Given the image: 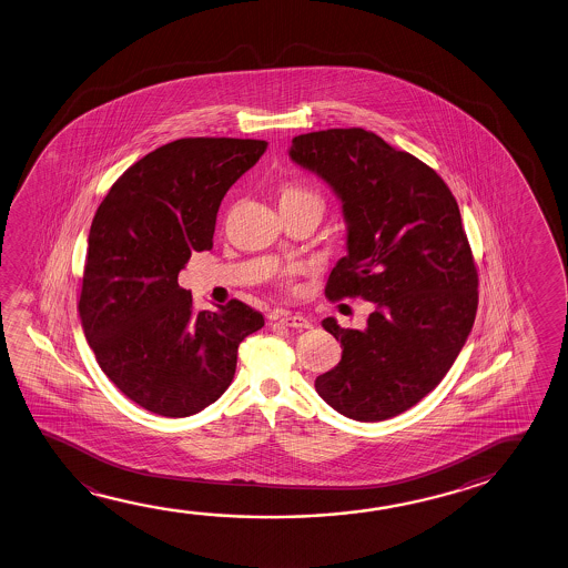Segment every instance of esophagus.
<instances>
[{"label": "esophagus", "instance_id": "1", "mask_svg": "<svg viewBox=\"0 0 568 568\" xmlns=\"http://www.w3.org/2000/svg\"><path fill=\"white\" fill-rule=\"evenodd\" d=\"M280 322H282L284 326L296 327V329L312 327V320L302 316V314H288V312H284V314H280Z\"/></svg>", "mask_w": 568, "mask_h": 568}]
</instances>
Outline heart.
<instances>
[{"label": "heart", "mask_w": 568, "mask_h": 568, "mask_svg": "<svg viewBox=\"0 0 568 568\" xmlns=\"http://www.w3.org/2000/svg\"><path fill=\"white\" fill-rule=\"evenodd\" d=\"M314 201L322 204L320 194L314 193L308 186H302V184H284L280 189L278 202L280 204H292V202H304Z\"/></svg>", "instance_id": "1"}]
</instances>
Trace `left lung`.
Segmentation results:
<instances>
[{
    "label": "left lung",
    "instance_id": "obj_1",
    "mask_svg": "<svg viewBox=\"0 0 568 568\" xmlns=\"http://www.w3.org/2000/svg\"><path fill=\"white\" fill-rule=\"evenodd\" d=\"M288 153L342 201L346 256L327 298L374 304L362 329L322 322L344 349L316 392L356 422L404 414L449 372L477 314L479 278L457 201L432 166L356 126L294 136Z\"/></svg>",
    "mask_w": 568,
    "mask_h": 568
}]
</instances>
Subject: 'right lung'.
<instances>
[{
    "mask_svg": "<svg viewBox=\"0 0 568 568\" xmlns=\"http://www.w3.org/2000/svg\"><path fill=\"white\" fill-rule=\"evenodd\" d=\"M266 141L179 139L154 149L99 204L79 316L97 364L146 412L189 417L231 385L242 339L264 317L241 300L194 312L179 272L211 251L216 212Z\"/></svg>",
    "mask_w": 568,
    "mask_h": 568,
    "instance_id": "right-lung-1",
    "label": "right lung"
}]
</instances>
